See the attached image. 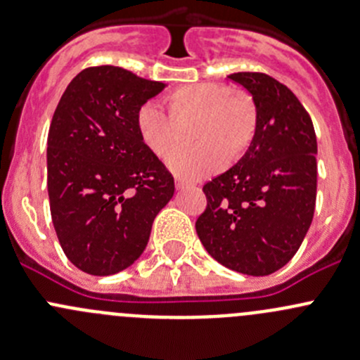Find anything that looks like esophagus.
Returning a JSON list of instances; mask_svg holds the SVG:
<instances>
[{
  "label": "esophagus",
  "mask_w": 360,
  "mask_h": 360,
  "mask_svg": "<svg viewBox=\"0 0 360 360\" xmlns=\"http://www.w3.org/2000/svg\"><path fill=\"white\" fill-rule=\"evenodd\" d=\"M188 186H190V183H188V181L181 179V177H176V188H177V190H184V188H188Z\"/></svg>",
  "instance_id": "esophagus-1"
}]
</instances>
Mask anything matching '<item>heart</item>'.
Here are the masks:
<instances>
[{
  "mask_svg": "<svg viewBox=\"0 0 360 360\" xmlns=\"http://www.w3.org/2000/svg\"><path fill=\"white\" fill-rule=\"evenodd\" d=\"M169 118L157 103L141 104L136 130L144 148L167 158L181 141L178 125L195 120L190 148L169 158V169L184 179H200L217 172L224 160L237 162L248 153L257 132V108L252 97L231 92L223 83H190L170 92Z\"/></svg>",
  "mask_w": 360,
  "mask_h": 360,
  "instance_id": "heart-1",
  "label": "heart"
}]
</instances>
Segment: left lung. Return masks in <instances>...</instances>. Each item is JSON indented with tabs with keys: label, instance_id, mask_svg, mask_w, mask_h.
<instances>
[{
	"label": "left lung",
	"instance_id": "left-lung-1",
	"mask_svg": "<svg viewBox=\"0 0 360 360\" xmlns=\"http://www.w3.org/2000/svg\"><path fill=\"white\" fill-rule=\"evenodd\" d=\"M228 78L252 96L257 132L238 163L203 186L195 223L207 252L230 270L264 277L300 249L317 197V137L297 97L264 72Z\"/></svg>",
	"mask_w": 360,
	"mask_h": 360
}]
</instances>
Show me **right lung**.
Instances as JSON below:
<instances>
[{"label":"right lung","mask_w":360,"mask_h":360,"mask_svg":"<svg viewBox=\"0 0 360 360\" xmlns=\"http://www.w3.org/2000/svg\"><path fill=\"white\" fill-rule=\"evenodd\" d=\"M116 66L86 68L60 97L46 141L50 212L68 259L118 274L146 249L174 177L141 143L136 112L165 89Z\"/></svg>","instance_id":"obj_1"}]
</instances>
